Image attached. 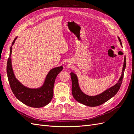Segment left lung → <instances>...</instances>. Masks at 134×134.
Returning <instances> with one entry per match:
<instances>
[{"mask_svg":"<svg viewBox=\"0 0 134 134\" xmlns=\"http://www.w3.org/2000/svg\"><path fill=\"white\" fill-rule=\"evenodd\" d=\"M118 38L120 42L121 46H122V42H121L120 38L119 37ZM126 64V57L125 56L122 74H121L118 82L115 84L114 86H113L112 87L107 89V90L104 91L102 93H100V94L94 96H91L86 94L82 91L79 86L78 77H77L76 75L74 72L71 71L70 72L72 82L71 91L72 96H73L74 99L76 101H78V102L90 107L98 106L107 102V100L116 95V93L119 91L121 84H122V82Z\"/></svg>","mask_w":134,"mask_h":134,"instance_id":"8db88e82","label":"left lung"}]
</instances>
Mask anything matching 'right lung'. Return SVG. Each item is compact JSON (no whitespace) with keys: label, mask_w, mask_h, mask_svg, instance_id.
<instances>
[{"label":"right lung","mask_w":134,"mask_h":134,"mask_svg":"<svg viewBox=\"0 0 134 134\" xmlns=\"http://www.w3.org/2000/svg\"><path fill=\"white\" fill-rule=\"evenodd\" d=\"M17 37H15L10 48L9 57L7 65L8 79L11 90L18 100L28 106L40 108L46 106L50 102L54 96V86L55 79L59 72L63 70V66L52 69L48 72L41 87L37 88H30L23 85L15 78L12 68L11 55L12 46Z\"/></svg>","instance_id":"add662e5"}]
</instances>
